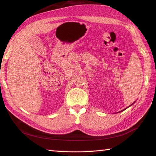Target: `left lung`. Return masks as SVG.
I'll return each mask as SVG.
<instances>
[{"label": "left lung", "mask_w": 156, "mask_h": 156, "mask_svg": "<svg viewBox=\"0 0 156 156\" xmlns=\"http://www.w3.org/2000/svg\"><path fill=\"white\" fill-rule=\"evenodd\" d=\"M132 105H133V104H132ZM131 105H130V106H131ZM130 106H129V107H130ZM126 109H123V110H122V111H120V112H122V111H124V110H125Z\"/></svg>", "instance_id": "obj_1"}]
</instances>
